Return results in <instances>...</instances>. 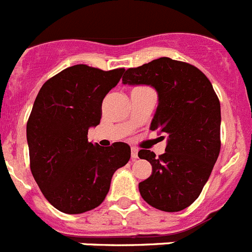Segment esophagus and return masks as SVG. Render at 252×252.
<instances>
[{
	"instance_id": "esophagus-1",
	"label": "esophagus",
	"mask_w": 252,
	"mask_h": 252,
	"mask_svg": "<svg viewBox=\"0 0 252 252\" xmlns=\"http://www.w3.org/2000/svg\"><path fill=\"white\" fill-rule=\"evenodd\" d=\"M137 152H139V150H137V148H135V147L131 148V158L136 159L137 158Z\"/></svg>"
}]
</instances>
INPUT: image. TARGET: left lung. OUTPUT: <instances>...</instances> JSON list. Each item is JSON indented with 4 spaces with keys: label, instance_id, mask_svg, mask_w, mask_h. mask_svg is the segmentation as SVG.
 <instances>
[{
    "label": "left lung",
    "instance_id": "obj_1",
    "mask_svg": "<svg viewBox=\"0 0 252 252\" xmlns=\"http://www.w3.org/2000/svg\"><path fill=\"white\" fill-rule=\"evenodd\" d=\"M122 81L156 88L159 104L150 130L168 136L165 153L159 157L145 149L137 154L153 168L150 177L139 184L141 197L156 209L180 212L199 197L218 159V96L199 68L168 57L127 68Z\"/></svg>",
    "mask_w": 252,
    "mask_h": 252
}]
</instances>
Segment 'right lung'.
I'll use <instances>...</instances> for the list:
<instances>
[{
	"mask_svg": "<svg viewBox=\"0 0 252 252\" xmlns=\"http://www.w3.org/2000/svg\"><path fill=\"white\" fill-rule=\"evenodd\" d=\"M124 71L75 64L48 79L36 95L27 124L30 171L60 212L80 214L99 206L113 173L130 159L127 144L104 148L88 141L89 127L100 122L104 96Z\"/></svg>",
	"mask_w": 252,
	"mask_h": 252,
	"instance_id": "add662e5",
	"label": "right lung"
}]
</instances>
